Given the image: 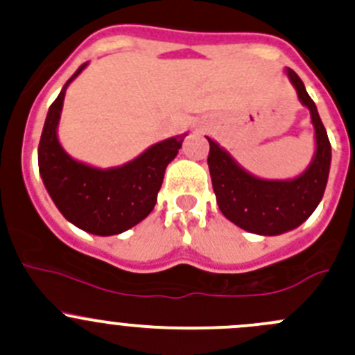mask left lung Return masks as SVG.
<instances>
[{"instance_id": "obj_1", "label": "left lung", "mask_w": 355, "mask_h": 355, "mask_svg": "<svg viewBox=\"0 0 355 355\" xmlns=\"http://www.w3.org/2000/svg\"><path fill=\"white\" fill-rule=\"evenodd\" d=\"M284 71L299 101L309 110L314 127V155L302 173L287 180L256 177L216 141L206 137L209 141L207 166L220 211L242 230L264 237L293 230L314 213L323 199L331 164V146L316 105L299 75L288 67Z\"/></svg>"}]
</instances>
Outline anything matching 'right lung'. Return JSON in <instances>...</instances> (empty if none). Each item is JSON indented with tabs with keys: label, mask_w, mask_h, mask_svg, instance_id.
I'll use <instances>...</instances> for the list:
<instances>
[{
	"label": "right lung",
	"mask_w": 355,
	"mask_h": 355,
	"mask_svg": "<svg viewBox=\"0 0 355 355\" xmlns=\"http://www.w3.org/2000/svg\"><path fill=\"white\" fill-rule=\"evenodd\" d=\"M87 65L77 68L49 106L39 141V173L49 198L71 225L110 237L135 227L155 209L164 170L178 155L187 132L156 142L120 166L98 168L71 157L60 144L58 125L68 85Z\"/></svg>",
	"instance_id": "right-lung-1"
}]
</instances>
